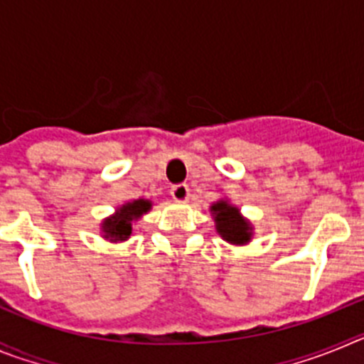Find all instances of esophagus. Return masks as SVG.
<instances>
[{
  "instance_id": "esophagus-1",
  "label": "esophagus",
  "mask_w": 364,
  "mask_h": 364,
  "mask_svg": "<svg viewBox=\"0 0 364 364\" xmlns=\"http://www.w3.org/2000/svg\"><path fill=\"white\" fill-rule=\"evenodd\" d=\"M189 188L186 184H178L171 189V197L175 198L176 202H188L189 200Z\"/></svg>"
}]
</instances>
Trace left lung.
Instances as JSON below:
<instances>
[{"label":"left lung","instance_id":"obj_1","mask_svg":"<svg viewBox=\"0 0 364 364\" xmlns=\"http://www.w3.org/2000/svg\"><path fill=\"white\" fill-rule=\"evenodd\" d=\"M210 211L215 220V230L228 244L246 246V244L252 242L253 224L228 198H220V200L213 202Z\"/></svg>","mask_w":364,"mask_h":364}]
</instances>
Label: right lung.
Here are the masks:
<instances>
[{"mask_svg":"<svg viewBox=\"0 0 364 364\" xmlns=\"http://www.w3.org/2000/svg\"><path fill=\"white\" fill-rule=\"evenodd\" d=\"M151 210H153V202L147 198H136L118 205L114 213L105 217L100 224L102 237L111 242H125L133 233V222L140 220Z\"/></svg>","mask_w":364,"mask_h":364,"instance_id":"right-lung-1","label":"right lung"}]
</instances>
